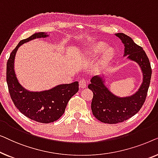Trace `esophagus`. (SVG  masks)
I'll list each match as a JSON object with an SVG mask.
<instances>
[{"label":"esophagus","instance_id":"obj_1","mask_svg":"<svg viewBox=\"0 0 158 158\" xmlns=\"http://www.w3.org/2000/svg\"><path fill=\"white\" fill-rule=\"evenodd\" d=\"M86 85H87V83H86V82H85V81L84 79H81V81H79V86H80V88H86Z\"/></svg>","mask_w":158,"mask_h":158}]
</instances>
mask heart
<instances>
[{
    "instance_id": "b5f03b06",
    "label": "heart",
    "mask_w": 158,
    "mask_h": 158,
    "mask_svg": "<svg viewBox=\"0 0 158 158\" xmlns=\"http://www.w3.org/2000/svg\"><path fill=\"white\" fill-rule=\"evenodd\" d=\"M106 46V45L105 43L98 42L96 44L94 45V46L90 47L87 51V54L89 57H96L101 51L102 52L98 62V66L99 68L106 65L110 62V60L112 59V57H113L114 50L111 48H106L105 50L104 49ZM103 49L105 50L104 51L103 50Z\"/></svg>"
}]
</instances>
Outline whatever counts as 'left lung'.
Segmentation results:
<instances>
[{
	"label": "left lung",
	"instance_id": "8db88e82",
	"mask_svg": "<svg viewBox=\"0 0 158 158\" xmlns=\"http://www.w3.org/2000/svg\"><path fill=\"white\" fill-rule=\"evenodd\" d=\"M124 46V57L137 62L142 73V83L135 94L119 97L114 94L106 85L104 76L96 75L90 80L88 88L94 93L91 103L93 114L103 123L116 124L124 122L135 115L145 101L150 86L152 69L150 60L142 47L124 33L115 34Z\"/></svg>",
	"mask_w": 158,
	"mask_h": 158
}]
</instances>
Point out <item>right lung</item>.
Instances as JSON below:
<instances>
[{
	"instance_id": "right-lung-1",
	"label": "right lung",
	"mask_w": 158,
	"mask_h": 158,
	"mask_svg": "<svg viewBox=\"0 0 158 158\" xmlns=\"http://www.w3.org/2000/svg\"><path fill=\"white\" fill-rule=\"evenodd\" d=\"M49 36L45 32H38L20 41L10 53L6 65V81L14 105L28 118L44 124L55 122L61 117L69 100L78 91V82L60 84L42 91H30L19 83L14 70V60L21 45L35 39Z\"/></svg>"
}]
</instances>
